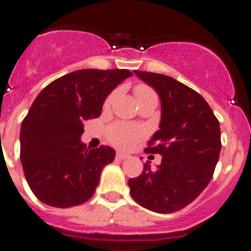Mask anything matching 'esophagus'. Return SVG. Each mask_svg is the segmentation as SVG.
Masks as SVG:
<instances>
[{
    "label": "esophagus",
    "mask_w": 251,
    "mask_h": 251,
    "mask_svg": "<svg viewBox=\"0 0 251 251\" xmlns=\"http://www.w3.org/2000/svg\"><path fill=\"white\" fill-rule=\"evenodd\" d=\"M115 157L118 159H127L129 158V154H127V153H123V152H117V154H115Z\"/></svg>",
    "instance_id": "esophagus-1"
}]
</instances>
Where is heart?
Here are the masks:
<instances>
[{
  "mask_svg": "<svg viewBox=\"0 0 251 251\" xmlns=\"http://www.w3.org/2000/svg\"><path fill=\"white\" fill-rule=\"evenodd\" d=\"M134 94L137 97V100L141 101L146 100L150 98H157L156 92L151 88V86L146 85V84H138L134 86ZM115 93H110L106 99L104 100V109H108L112 105L113 100H114ZM145 132L141 128L132 126L128 123H114L110 126L108 129V139L112 142L113 145L117 146L119 148H129L132 147L137 141L143 137Z\"/></svg>",
  "mask_w": 251,
  "mask_h": 251,
  "instance_id": "obj_1",
  "label": "heart"
}]
</instances>
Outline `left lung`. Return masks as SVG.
Masks as SVG:
<instances>
[{"mask_svg": "<svg viewBox=\"0 0 251 251\" xmlns=\"http://www.w3.org/2000/svg\"><path fill=\"white\" fill-rule=\"evenodd\" d=\"M134 74L154 88L161 98L159 130L146 153L161 154V165L130 178L133 200L151 211L171 214L191 203L214 176L221 151L220 124L207 101L174 77L150 72Z\"/></svg>", "mask_w": 251, "mask_h": 251, "instance_id": "obj_1", "label": "left lung"}]
</instances>
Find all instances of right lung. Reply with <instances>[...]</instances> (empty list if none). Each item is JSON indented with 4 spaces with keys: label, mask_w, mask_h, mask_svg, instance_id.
I'll list each match as a JSON object with an SVG mask.
<instances>
[{
    "label": "right lung",
    "mask_w": 251,
    "mask_h": 251,
    "mask_svg": "<svg viewBox=\"0 0 251 251\" xmlns=\"http://www.w3.org/2000/svg\"><path fill=\"white\" fill-rule=\"evenodd\" d=\"M127 69H83L59 77L37 95L22 121L20 158L31 191L52 207H73L94 195L101 170L114 161L108 146L80 142L84 122L97 118Z\"/></svg>",
    "instance_id": "add662e5"
}]
</instances>
